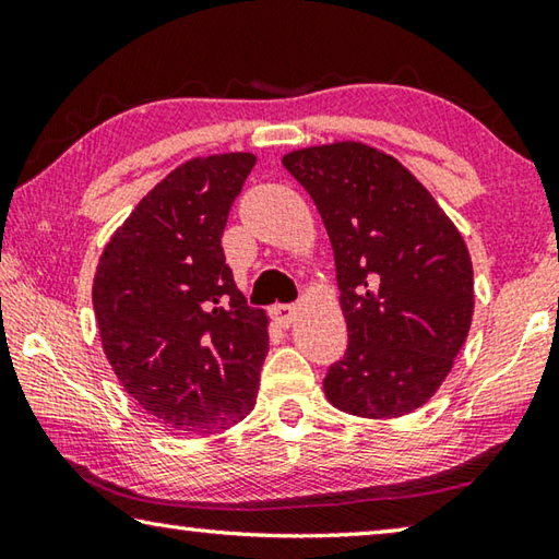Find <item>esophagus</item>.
Segmentation results:
<instances>
[{"label":"esophagus","mask_w":559,"mask_h":559,"mask_svg":"<svg viewBox=\"0 0 559 559\" xmlns=\"http://www.w3.org/2000/svg\"><path fill=\"white\" fill-rule=\"evenodd\" d=\"M296 313H298V308L290 306V302H278V306L271 308L273 320H276V323L283 328H288L293 320H296Z\"/></svg>","instance_id":"obj_1"}]
</instances>
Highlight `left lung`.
Returning <instances> with one entry per match:
<instances>
[{
	"label": "left lung",
	"mask_w": 559,
	"mask_h": 559,
	"mask_svg": "<svg viewBox=\"0 0 559 559\" xmlns=\"http://www.w3.org/2000/svg\"><path fill=\"white\" fill-rule=\"evenodd\" d=\"M283 167L313 197L335 253L347 349L325 374L328 402L365 419L419 409L471 328L463 236L429 189L377 147L293 150Z\"/></svg>",
	"instance_id": "obj_1"
}]
</instances>
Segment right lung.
Returning a JSON list of instances; mask_svg holds the SVG:
<instances>
[{"mask_svg": "<svg viewBox=\"0 0 559 559\" xmlns=\"http://www.w3.org/2000/svg\"><path fill=\"white\" fill-rule=\"evenodd\" d=\"M251 153L194 157L140 200L93 278L100 343L120 384L175 431L216 433L257 404L269 318L224 259Z\"/></svg>", "mask_w": 559, "mask_h": 559, "instance_id": "1", "label": "right lung"}]
</instances>
